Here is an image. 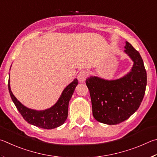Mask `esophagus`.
<instances>
[{
	"label": "esophagus",
	"instance_id": "1",
	"mask_svg": "<svg viewBox=\"0 0 157 157\" xmlns=\"http://www.w3.org/2000/svg\"><path fill=\"white\" fill-rule=\"evenodd\" d=\"M89 75V72L86 70H81L79 71L78 74V76H77V78L79 81V82H84L86 80L87 76Z\"/></svg>",
	"mask_w": 157,
	"mask_h": 157
}]
</instances>
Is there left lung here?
I'll return each instance as SVG.
<instances>
[{
  "label": "left lung",
  "mask_w": 157,
  "mask_h": 157,
  "mask_svg": "<svg viewBox=\"0 0 157 157\" xmlns=\"http://www.w3.org/2000/svg\"><path fill=\"white\" fill-rule=\"evenodd\" d=\"M125 43L124 52L134 62L130 72L117 80L90 76L86 81L93 117L105 124L117 125L127 120L138 109L145 94L147 73L144 61L139 52L130 43Z\"/></svg>",
  "instance_id": "8db88e82"
}]
</instances>
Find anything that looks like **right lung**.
<instances>
[{
  "label": "right lung",
  "instance_id": "right-lung-1",
  "mask_svg": "<svg viewBox=\"0 0 157 157\" xmlns=\"http://www.w3.org/2000/svg\"><path fill=\"white\" fill-rule=\"evenodd\" d=\"M10 83L9 79L8 89L11 98L23 119L30 124L48 130L59 127L65 122L68 115L69 102L78 83V80L74 79L64 89L59 100L53 106L45 110L38 111L27 108L18 101L11 91Z\"/></svg>",
  "mask_w": 157,
  "mask_h": 157
}]
</instances>
